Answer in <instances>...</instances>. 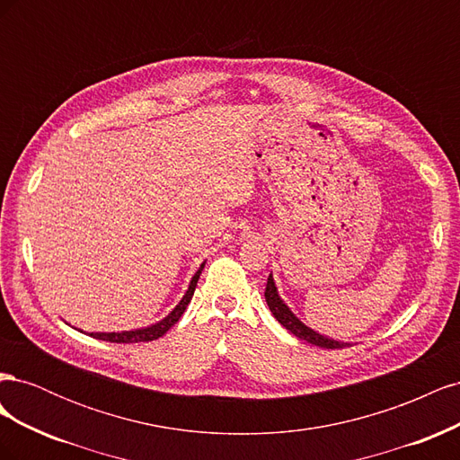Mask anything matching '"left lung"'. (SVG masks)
Here are the masks:
<instances>
[{"label": "left lung", "mask_w": 460, "mask_h": 460, "mask_svg": "<svg viewBox=\"0 0 460 460\" xmlns=\"http://www.w3.org/2000/svg\"><path fill=\"white\" fill-rule=\"evenodd\" d=\"M264 299H267L269 309H270V313L274 314V318L278 320V323H280L286 330H289L291 333H296L297 338L305 340L307 343H313V345H316V347H324V349H343V347L349 345V343H341V341L328 340V338H324V336H320V333L313 332L311 328L305 326V324L301 323V320L286 307V303L280 299V296H278L272 276H269L267 289H264Z\"/></svg>", "instance_id": "1"}]
</instances>
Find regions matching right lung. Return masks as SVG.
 Segmentation results:
<instances>
[{
    "label": "right lung",
    "instance_id": "1",
    "mask_svg": "<svg viewBox=\"0 0 460 460\" xmlns=\"http://www.w3.org/2000/svg\"><path fill=\"white\" fill-rule=\"evenodd\" d=\"M203 267H205V262L201 264L199 270L196 272V276L191 278L190 288H188V291H186V296L182 297V301H180V303L176 305V309H174V311H172L169 316L163 318L161 323L153 324V326H149V328H142V330H132V332H111V333H100V332H92L90 336H92V338H95V340L111 341V343H140V341H153V340L161 338L163 333L169 332V330H171V328H172V326L178 323L180 316L184 314V311H186V307H188V303L191 301L193 291H196V286H198V280H199V274H201Z\"/></svg>",
    "mask_w": 460,
    "mask_h": 460
}]
</instances>
